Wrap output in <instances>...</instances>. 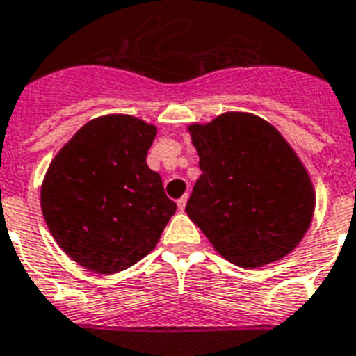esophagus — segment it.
<instances>
[{"mask_svg": "<svg viewBox=\"0 0 356 356\" xmlns=\"http://www.w3.org/2000/svg\"><path fill=\"white\" fill-rule=\"evenodd\" d=\"M187 200H189V196L184 195L180 200H178V202H176V204H178V209H180V211L185 209V205H187Z\"/></svg>", "mask_w": 356, "mask_h": 356, "instance_id": "1", "label": "esophagus"}]
</instances>
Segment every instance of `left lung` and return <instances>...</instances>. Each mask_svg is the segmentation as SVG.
<instances>
[{
	"mask_svg": "<svg viewBox=\"0 0 356 356\" xmlns=\"http://www.w3.org/2000/svg\"><path fill=\"white\" fill-rule=\"evenodd\" d=\"M189 131L202 175L185 211L214 249L248 269L293 251L311 224L315 193L280 132L245 113Z\"/></svg>",
	"mask_w": 356,
	"mask_h": 356,
	"instance_id": "left-lung-1",
	"label": "left lung"
}]
</instances>
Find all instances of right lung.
<instances>
[{
    "label": "right lung",
    "mask_w": 356,
    "mask_h": 356,
    "mask_svg": "<svg viewBox=\"0 0 356 356\" xmlns=\"http://www.w3.org/2000/svg\"><path fill=\"white\" fill-rule=\"evenodd\" d=\"M156 127L113 114L85 123L52 160L41 211L60 248L79 266L118 273L156 248L176 204L147 151Z\"/></svg>",
    "instance_id": "1"
}]
</instances>
